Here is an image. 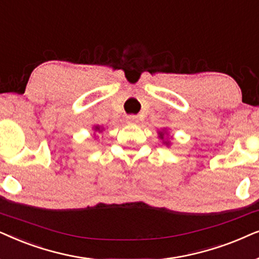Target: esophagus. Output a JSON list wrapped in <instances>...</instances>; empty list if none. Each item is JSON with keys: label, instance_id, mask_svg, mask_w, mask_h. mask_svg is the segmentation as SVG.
<instances>
[{"label": "esophagus", "instance_id": "esophagus-1", "mask_svg": "<svg viewBox=\"0 0 259 259\" xmlns=\"http://www.w3.org/2000/svg\"><path fill=\"white\" fill-rule=\"evenodd\" d=\"M127 119H129L130 123H139V116H135V115L129 116L127 117Z\"/></svg>", "mask_w": 259, "mask_h": 259}]
</instances>
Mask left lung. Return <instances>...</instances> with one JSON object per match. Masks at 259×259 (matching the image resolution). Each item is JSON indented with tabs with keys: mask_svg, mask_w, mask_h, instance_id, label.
Returning <instances> with one entry per match:
<instances>
[{
	"mask_svg": "<svg viewBox=\"0 0 259 259\" xmlns=\"http://www.w3.org/2000/svg\"><path fill=\"white\" fill-rule=\"evenodd\" d=\"M160 139H163V134H161V135H160Z\"/></svg>",
	"mask_w": 259,
	"mask_h": 259,
	"instance_id": "8db88e82",
	"label": "left lung"
}]
</instances>
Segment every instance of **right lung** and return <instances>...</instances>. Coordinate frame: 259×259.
Listing matches in <instances>:
<instances>
[{"label": "right lung", "instance_id": "1", "mask_svg": "<svg viewBox=\"0 0 259 259\" xmlns=\"http://www.w3.org/2000/svg\"><path fill=\"white\" fill-rule=\"evenodd\" d=\"M96 130H99V127H98V126H96Z\"/></svg>", "mask_w": 259, "mask_h": 259}]
</instances>
